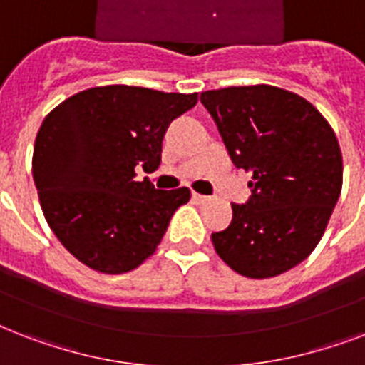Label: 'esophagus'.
Listing matches in <instances>:
<instances>
[{
  "label": "esophagus",
  "instance_id": "obj_1",
  "mask_svg": "<svg viewBox=\"0 0 365 365\" xmlns=\"http://www.w3.org/2000/svg\"><path fill=\"white\" fill-rule=\"evenodd\" d=\"M193 200L197 202V205H202V202H206V200H208V197H206V195H200V193H193Z\"/></svg>",
  "mask_w": 365,
  "mask_h": 365
}]
</instances>
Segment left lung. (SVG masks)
Segmentation results:
<instances>
[{"mask_svg": "<svg viewBox=\"0 0 365 365\" xmlns=\"http://www.w3.org/2000/svg\"><path fill=\"white\" fill-rule=\"evenodd\" d=\"M200 102L235 166L252 172V197L231 205L233 222L212 244L242 277H278L317 248L337 205V136L311 102L271 85L206 91Z\"/></svg>", "mask_w": 365, "mask_h": 365, "instance_id": "8db88e82", "label": "left lung"}]
</instances>
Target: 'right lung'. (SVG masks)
<instances>
[{"label": "right lung", "instance_id": "1", "mask_svg": "<svg viewBox=\"0 0 365 365\" xmlns=\"http://www.w3.org/2000/svg\"><path fill=\"white\" fill-rule=\"evenodd\" d=\"M197 96L108 85L73 94L45 117L31 174L48 227L83 265L121 274L157 250L191 191L138 182L136 166L157 170L166 128Z\"/></svg>", "mask_w": 365, "mask_h": 365}]
</instances>
